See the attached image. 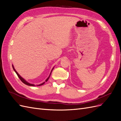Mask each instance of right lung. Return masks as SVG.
<instances>
[{"instance_id":"obj_1","label":"right lung","mask_w":121,"mask_h":121,"mask_svg":"<svg viewBox=\"0 0 121 121\" xmlns=\"http://www.w3.org/2000/svg\"><path fill=\"white\" fill-rule=\"evenodd\" d=\"M13 70L15 71V72L16 73V74H17V76H18V77H19V78H20V79L21 80V81L23 83H24V84H25L26 85H29V86H35V85H34V84H30V83H28V82H27V81H26L25 80L22 78V77H21L20 76V75L18 74L17 73V72L16 71V69H14V67H13ZM52 72H51V73H50V75H49V76L48 77V78H47L46 80V81H45V82H47V81H48V80L49 79V77H50V75H51V73H52ZM44 83V82L43 83H42V84H40V85H39V86H40V85H43V84Z\"/></svg>"}]
</instances>
